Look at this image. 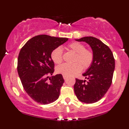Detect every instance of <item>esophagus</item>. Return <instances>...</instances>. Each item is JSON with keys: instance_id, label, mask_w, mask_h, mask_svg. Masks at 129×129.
I'll list each match as a JSON object with an SVG mask.
<instances>
[{"instance_id": "1", "label": "esophagus", "mask_w": 129, "mask_h": 129, "mask_svg": "<svg viewBox=\"0 0 129 129\" xmlns=\"http://www.w3.org/2000/svg\"><path fill=\"white\" fill-rule=\"evenodd\" d=\"M63 79L66 80L67 79V76H63Z\"/></svg>"}]
</instances>
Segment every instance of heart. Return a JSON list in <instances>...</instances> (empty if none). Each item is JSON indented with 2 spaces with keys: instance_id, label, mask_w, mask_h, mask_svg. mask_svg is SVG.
Segmentation results:
<instances>
[{
  "instance_id": "heart-1",
  "label": "heart",
  "mask_w": 129,
  "mask_h": 129,
  "mask_svg": "<svg viewBox=\"0 0 129 129\" xmlns=\"http://www.w3.org/2000/svg\"><path fill=\"white\" fill-rule=\"evenodd\" d=\"M68 48L74 53L73 63H63L56 68V73L66 76H71L80 72L82 70H86L92 66L94 61V55L92 51L86 49L85 46L81 43L73 42L68 45ZM50 57L54 63L59 64L62 62L63 52L60 47H56L52 51Z\"/></svg>"
}]
</instances>
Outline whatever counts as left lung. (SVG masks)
I'll use <instances>...</instances> for the list:
<instances>
[{
    "mask_svg": "<svg viewBox=\"0 0 129 129\" xmlns=\"http://www.w3.org/2000/svg\"><path fill=\"white\" fill-rule=\"evenodd\" d=\"M76 40L88 43L94 59L92 66L83 74L87 81L76 79L74 92L80 102L95 103L103 98L111 85L115 69L114 55L108 46L95 37H85Z\"/></svg>",
    "mask_w": 129,
    "mask_h": 129,
    "instance_id": "left-lung-1",
    "label": "left lung"
}]
</instances>
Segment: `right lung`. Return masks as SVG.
Here are the masks:
<instances>
[{"label": "right lung", "instance_id": "1", "mask_svg": "<svg viewBox=\"0 0 129 129\" xmlns=\"http://www.w3.org/2000/svg\"><path fill=\"white\" fill-rule=\"evenodd\" d=\"M68 40L47 35H37L20 50L17 61L18 76L24 89L37 103L47 105L59 96L64 80L60 74L49 79L55 70L50 54L53 50Z\"/></svg>", "mask_w": 129, "mask_h": 129}]
</instances>
